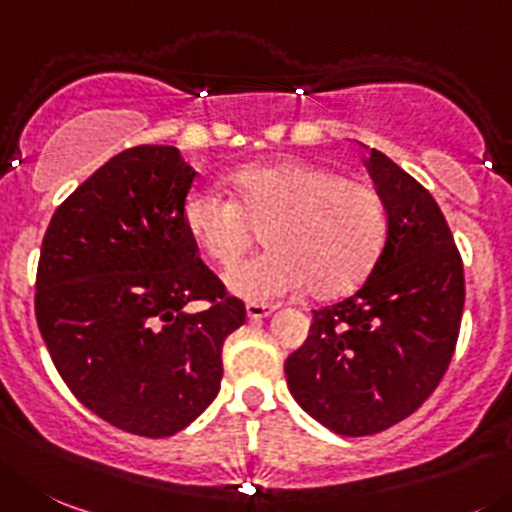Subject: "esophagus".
<instances>
[{
  "instance_id": "obj_1",
  "label": "esophagus",
  "mask_w": 512,
  "mask_h": 512,
  "mask_svg": "<svg viewBox=\"0 0 512 512\" xmlns=\"http://www.w3.org/2000/svg\"><path fill=\"white\" fill-rule=\"evenodd\" d=\"M272 310H275V305L250 303V305H247V318H250V321H262V318L272 315Z\"/></svg>"
}]
</instances>
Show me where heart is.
Here are the masks:
<instances>
[{"instance_id": "1", "label": "heart", "mask_w": 512, "mask_h": 512, "mask_svg": "<svg viewBox=\"0 0 512 512\" xmlns=\"http://www.w3.org/2000/svg\"><path fill=\"white\" fill-rule=\"evenodd\" d=\"M232 199L191 191L184 229L214 265H232L262 227L260 255L227 272V288L252 303L298 290L331 300L371 275L389 240V209L369 184L300 159L250 164L227 176Z\"/></svg>"}]
</instances>
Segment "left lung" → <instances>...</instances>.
<instances>
[{"label":"left lung","instance_id":"1","mask_svg":"<svg viewBox=\"0 0 512 512\" xmlns=\"http://www.w3.org/2000/svg\"><path fill=\"white\" fill-rule=\"evenodd\" d=\"M369 174L389 209V240L366 283L313 310L285 361L300 407L343 437L384 432L429 399L450 366L465 270L442 209L414 176L371 148Z\"/></svg>","mask_w":512,"mask_h":512}]
</instances>
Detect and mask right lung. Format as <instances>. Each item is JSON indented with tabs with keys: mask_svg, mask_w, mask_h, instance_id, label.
<instances>
[{
	"mask_svg": "<svg viewBox=\"0 0 512 512\" xmlns=\"http://www.w3.org/2000/svg\"><path fill=\"white\" fill-rule=\"evenodd\" d=\"M197 171L174 146L113 156L52 214L35 315L57 374L113 427L171 437L219 394L245 303L199 260L181 207ZM204 299L208 308L186 314Z\"/></svg>",
	"mask_w": 512,
	"mask_h": 512,
	"instance_id": "obj_1",
	"label": "right lung"
}]
</instances>
